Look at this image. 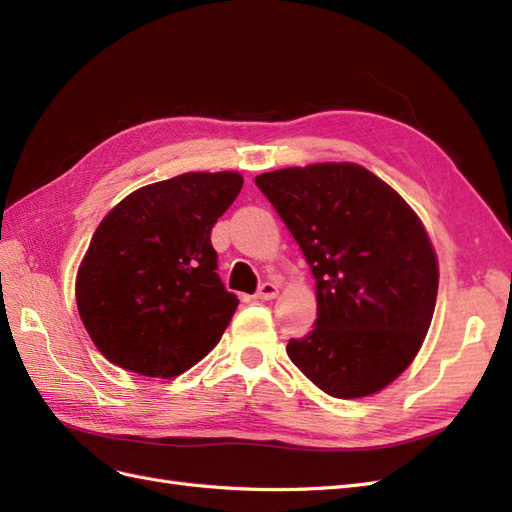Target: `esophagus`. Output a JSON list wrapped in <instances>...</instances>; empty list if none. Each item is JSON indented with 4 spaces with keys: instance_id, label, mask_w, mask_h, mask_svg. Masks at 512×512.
<instances>
[{
    "instance_id": "34e87169",
    "label": "esophagus",
    "mask_w": 512,
    "mask_h": 512,
    "mask_svg": "<svg viewBox=\"0 0 512 512\" xmlns=\"http://www.w3.org/2000/svg\"><path fill=\"white\" fill-rule=\"evenodd\" d=\"M275 297H277V286H275V284H271V282L260 284V288H258V292H256V299H260V301H271V299H275Z\"/></svg>"
}]
</instances>
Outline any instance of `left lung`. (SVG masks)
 <instances>
[{"instance_id":"obj_1","label":"left lung","mask_w":512,"mask_h":512,"mask_svg":"<svg viewBox=\"0 0 512 512\" xmlns=\"http://www.w3.org/2000/svg\"><path fill=\"white\" fill-rule=\"evenodd\" d=\"M316 280L314 329L290 339V361L339 399L374 395L421 348L438 297L427 232L393 188L356 164L258 175Z\"/></svg>"}]
</instances>
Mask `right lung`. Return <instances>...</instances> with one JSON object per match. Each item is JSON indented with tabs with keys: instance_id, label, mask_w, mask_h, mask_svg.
Returning <instances> with one entry per match:
<instances>
[{
	"instance_id": "right-lung-1",
	"label": "right lung",
	"mask_w": 512,
	"mask_h": 512,
	"mask_svg": "<svg viewBox=\"0 0 512 512\" xmlns=\"http://www.w3.org/2000/svg\"><path fill=\"white\" fill-rule=\"evenodd\" d=\"M237 173H185L132 192L91 237L76 305L108 361L175 378L213 350L239 305L211 228L241 192Z\"/></svg>"
}]
</instances>
